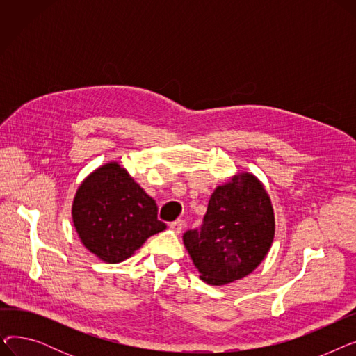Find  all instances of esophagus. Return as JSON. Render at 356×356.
<instances>
[{"label":"esophagus","mask_w":356,"mask_h":356,"mask_svg":"<svg viewBox=\"0 0 356 356\" xmlns=\"http://www.w3.org/2000/svg\"><path fill=\"white\" fill-rule=\"evenodd\" d=\"M170 229L173 231V232H176V234H180L181 232V229H183V220L181 219H177V220H175V222H170Z\"/></svg>","instance_id":"1"}]
</instances>
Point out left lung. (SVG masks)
Segmentation results:
<instances>
[{
	"label": "left lung",
	"instance_id": "1",
	"mask_svg": "<svg viewBox=\"0 0 356 356\" xmlns=\"http://www.w3.org/2000/svg\"><path fill=\"white\" fill-rule=\"evenodd\" d=\"M274 234V209L264 184L241 172L213 191L202 228L188 231L183 241L203 282L223 286L261 264Z\"/></svg>",
	"mask_w": 356,
	"mask_h": 356
}]
</instances>
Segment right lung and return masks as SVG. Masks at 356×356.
<instances>
[{"mask_svg":"<svg viewBox=\"0 0 356 356\" xmlns=\"http://www.w3.org/2000/svg\"><path fill=\"white\" fill-rule=\"evenodd\" d=\"M72 220L83 247L108 264L129 258L149 236L165 229L157 219L156 200L114 160L82 180Z\"/></svg>","mask_w":356,"mask_h":356,"instance_id":"obj_1","label":"right lung"}]
</instances>
